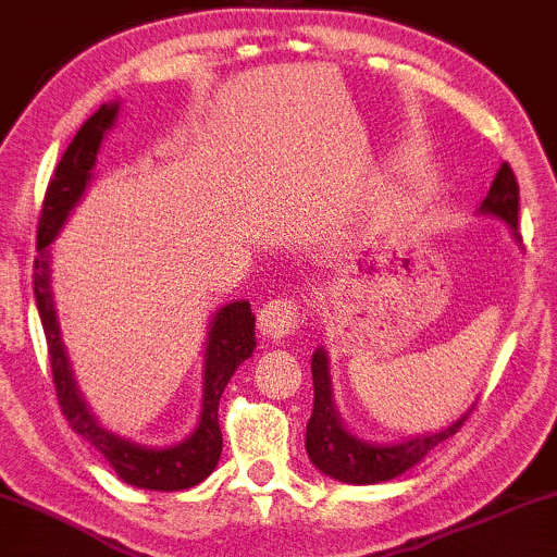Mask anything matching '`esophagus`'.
<instances>
[{"label":"esophagus","mask_w":557,"mask_h":557,"mask_svg":"<svg viewBox=\"0 0 557 557\" xmlns=\"http://www.w3.org/2000/svg\"><path fill=\"white\" fill-rule=\"evenodd\" d=\"M300 326V306L293 296L270 298L259 311V332L270 339H283L296 334Z\"/></svg>","instance_id":"obj_1"}]
</instances>
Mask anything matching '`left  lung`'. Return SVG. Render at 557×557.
Segmentation results:
<instances>
[{"label": "left lung", "instance_id": "obj_1", "mask_svg": "<svg viewBox=\"0 0 557 557\" xmlns=\"http://www.w3.org/2000/svg\"><path fill=\"white\" fill-rule=\"evenodd\" d=\"M480 212L495 214L504 223L511 225L513 236L519 231V181L513 176V169L508 163L500 165L495 173V181L487 191ZM313 373V412L306 428V451L308 459L319 467L321 472L339 482L350 485H373V482H386L399 478L410 467L423 461L431 448H435L448 435H454L465 425L467 414L454 425L431 435H418V438L405 441L394 446H376L355 438L339 423L332 401L330 368H326V352L319 350L311 358Z\"/></svg>", "mask_w": 557, "mask_h": 557}]
</instances>
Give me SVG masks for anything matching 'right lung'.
Wrapping results in <instances>:
<instances>
[{"instance_id":"add662e5","label":"right lung","mask_w":557,"mask_h":557,"mask_svg":"<svg viewBox=\"0 0 557 557\" xmlns=\"http://www.w3.org/2000/svg\"><path fill=\"white\" fill-rule=\"evenodd\" d=\"M119 103H103L87 122L79 126L70 147L59 160L57 171L46 189L41 218H38V238H36V264H33V293H36V306L41 313V324L46 334V347H49V366L57 388L59 407L64 418L70 420L72 431L90 441L103 454L106 461L116 470L126 485L145 487V491H186L202 482L214 467H218L220 451H223V433L218 423V407L223 397L227 381H231L236 368L251 358L257 339H253V313L249 300L227 304L214 313L210 339H207V363H205V399H202V420L194 435L184 444L171 448H147L132 441L119 438L103 431L87 412L85 401L79 399L75 381H72L66 355L59 339L57 313H53L51 287H49V251L46 246L62 231L66 214L83 197L90 171L96 165L98 147L103 143L106 129H111L116 119Z\"/></svg>"}]
</instances>
